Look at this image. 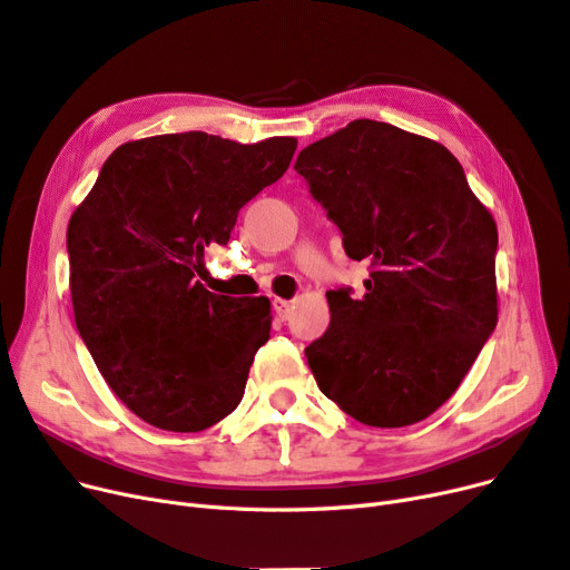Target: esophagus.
<instances>
[{"label":"esophagus","instance_id":"obj_1","mask_svg":"<svg viewBox=\"0 0 570 570\" xmlns=\"http://www.w3.org/2000/svg\"><path fill=\"white\" fill-rule=\"evenodd\" d=\"M272 307L274 312H277L279 320H288L291 317V309H293V303L291 301H284V298H274L272 301Z\"/></svg>","mask_w":570,"mask_h":570}]
</instances>
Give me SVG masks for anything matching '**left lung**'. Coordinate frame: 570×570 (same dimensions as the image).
<instances>
[{"instance_id": "obj_1", "label": "left lung", "mask_w": 570, "mask_h": 570, "mask_svg": "<svg viewBox=\"0 0 570 570\" xmlns=\"http://www.w3.org/2000/svg\"><path fill=\"white\" fill-rule=\"evenodd\" d=\"M296 170L372 265L366 293L326 291L332 322L305 347L320 391L360 424L400 429L459 389L498 326V225L443 144L353 120Z\"/></svg>"}]
</instances>
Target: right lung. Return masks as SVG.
Instances as JSON below:
<instances>
[{
  "label": "right lung",
  "mask_w": 570,
  "mask_h": 570,
  "mask_svg": "<svg viewBox=\"0 0 570 570\" xmlns=\"http://www.w3.org/2000/svg\"><path fill=\"white\" fill-rule=\"evenodd\" d=\"M293 137L238 144L206 132L127 141L70 215V298L78 332L122 405L175 433L236 410L267 343L269 301L215 296L196 282L204 250L274 185Z\"/></svg>",
  "instance_id": "add662e5"
}]
</instances>
